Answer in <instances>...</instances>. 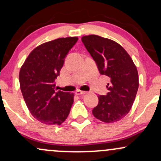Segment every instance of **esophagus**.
Returning <instances> with one entry per match:
<instances>
[{"label": "esophagus", "mask_w": 161, "mask_h": 161, "mask_svg": "<svg viewBox=\"0 0 161 161\" xmlns=\"http://www.w3.org/2000/svg\"><path fill=\"white\" fill-rule=\"evenodd\" d=\"M75 94H76L77 95H85V94H86V92L78 90V91H76V92H75Z\"/></svg>", "instance_id": "esophagus-1"}]
</instances>
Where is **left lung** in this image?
<instances>
[{"label":"left lung","mask_w":161,"mask_h":161,"mask_svg":"<svg viewBox=\"0 0 161 161\" xmlns=\"http://www.w3.org/2000/svg\"><path fill=\"white\" fill-rule=\"evenodd\" d=\"M82 41L101 75L110 79L108 93L98 96V104L92 114L104 123H115L125 117L132 108L138 88V74L129 53L114 41L90 35Z\"/></svg>","instance_id":"obj_1"}]
</instances>
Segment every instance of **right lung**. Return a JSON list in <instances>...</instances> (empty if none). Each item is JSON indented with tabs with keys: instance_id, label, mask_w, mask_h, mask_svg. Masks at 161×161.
Wrapping results in <instances>:
<instances>
[{
	"instance_id": "add662e5",
	"label": "right lung",
	"mask_w": 161,
	"mask_h": 161,
	"mask_svg": "<svg viewBox=\"0 0 161 161\" xmlns=\"http://www.w3.org/2000/svg\"><path fill=\"white\" fill-rule=\"evenodd\" d=\"M77 37L57 38L36 47L19 71L20 89L31 114L41 123L61 125L69 115L74 94L55 90L65 57Z\"/></svg>"
}]
</instances>
